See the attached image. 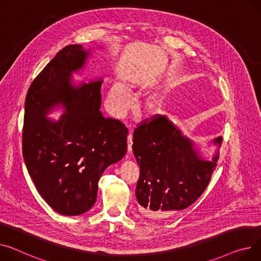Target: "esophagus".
I'll return each instance as SVG.
<instances>
[{
  "label": "esophagus",
  "instance_id": "34e87169",
  "mask_svg": "<svg viewBox=\"0 0 261 261\" xmlns=\"http://www.w3.org/2000/svg\"><path fill=\"white\" fill-rule=\"evenodd\" d=\"M132 130L129 131V134H128V137H127V150H128V153H130L132 151Z\"/></svg>",
  "mask_w": 261,
  "mask_h": 261
}]
</instances>
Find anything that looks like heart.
<instances>
[{
	"mask_svg": "<svg viewBox=\"0 0 261 261\" xmlns=\"http://www.w3.org/2000/svg\"><path fill=\"white\" fill-rule=\"evenodd\" d=\"M147 86L145 79L141 76H131L125 81L124 86L112 84L106 94V109L109 114L116 118H123L131 108V96L129 92L144 89ZM164 96L162 93H152L146 96L140 103V112L142 115L150 117L158 114L163 106Z\"/></svg>",
	"mask_w": 261,
	"mask_h": 261,
	"instance_id": "b5f03b06",
	"label": "heart"
}]
</instances>
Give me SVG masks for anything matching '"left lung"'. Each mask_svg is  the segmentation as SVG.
I'll return each mask as SVG.
<instances>
[{"label": "left lung", "mask_w": 261, "mask_h": 261, "mask_svg": "<svg viewBox=\"0 0 261 261\" xmlns=\"http://www.w3.org/2000/svg\"><path fill=\"white\" fill-rule=\"evenodd\" d=\"M221 143V136L213 138L207 142L212 154L204 153L167 115L153 116L138 127L132 149L140 166L135 191L140 212L160 219L192 204L209 185Z\"/></svg>", "instance_id": "1"}]
</instances>
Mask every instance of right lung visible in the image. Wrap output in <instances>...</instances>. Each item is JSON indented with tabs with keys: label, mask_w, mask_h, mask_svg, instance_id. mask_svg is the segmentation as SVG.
I'll list each match as a JSON object with an SVG mask.
<instances>
[{
	"label": "right lung",
	"mask_w": 261,
	"mask_h": 261,
	"mask_svg": "<svg viewBox=\"0 0 261 261\" xmlns=\"http://www.w3.org/2000/svg\"><path fill=\"white\" fill-rule=\"evenodd\" d=\"M92 56L82 45L66 46L32 82L25 100L23 156L28 173L44 200L66 216L91 209L103 171L127 152L128 130L99 110L103 79L73 81ZM58 109L63 110L59 120L46 117Z\"/></svg>",
	"instance_id": "add662e5"
}]
</instances>
